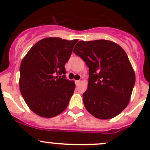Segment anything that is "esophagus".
Wrapping results in <instances>:
<instances>
[{"label":"esophagus","mask_w":150,"mask_h":150,"mask_svg":"<svg viewBox=\"0 0 150 150\" xmlns=\"http://www.w3.org/2000/svg\"><path fill=\"white\" fill-rule=\"evenodd\" d=\"M80 83H81V81H75V84H76L77 86H78V85L80 84Z\"/></svg>","instance_id":"1"}]
</instances>
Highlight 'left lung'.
Returning a JSON list of instances; mask_svg holds the SVG:
<instances>
[{"instance_id": "obj_1", "label": "left lung", "mask_w": 150, "mask_h": 150, "mask_svg": "<svg viewBox=\"0 0 150 150\" xmlns=\"http://www.w3.org/2000/svg\"><path fill=\"white\" fill-rule=\"evenodd\" d=\"M73 52L89 69L88 88L83 94L87 111L107 120L128 106L135 84V73L126 53L107 40L79 41Z\"/></svg>"}]
</instances>
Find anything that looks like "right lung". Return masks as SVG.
<instances>
[{"mask_svg": "<svg viewBox=\"0 0 150 150\" xmlns=\"http://www.w3.org/2000/svg\"><path fill=\"white\" fill-rule=\"evenodd\" d=\"M78 40L46 38L37 42L22 60L21 94L38 115L55 117L67 107L75 84L66 79L64 65Z\"/></svg>", "mask_w": 150, "mask_h": 150, "instance_id": "1", "label": "right lung"}]
</instances>
